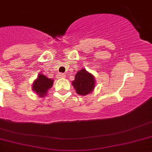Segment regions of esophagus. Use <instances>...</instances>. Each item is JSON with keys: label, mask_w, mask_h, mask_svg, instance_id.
I'll list each match as a JSON object with an SVG mask.
<instances>
[{"label": "esophagus", "mask_w": 152, "mask_h": 152, "mask_svg": "<svg viewBox=\"0 0 152 152\" xmlns=\"http://www.w3.org/2000/svg\"><path fill=\"white\" fill-rule=\"evenodd\" d=\"M66 77V75L63 73H59L58 74V77L59 78H64Z\"/></svg>", "instance_id": "34e87169"}]
</instances>
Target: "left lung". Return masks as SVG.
<instances>
[{
  "instance_id": "left-lung-1",
  "label": "left lung",
  "mask_w": 152,
  "mask_h": 152,
  "mask_svg": "<svg viewBox=\"0 0 152 152\" xmlns=\"http://www.w3.org/2000/svg\"><path fill=\"white\" fill-rule=\"evenodd\" d=\"M94 76L86 69H81L75 75L72 85L78 95H86L93 91L95 88Z\"/></svg>"
}]
</instances>
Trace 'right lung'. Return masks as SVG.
<instances>
[{
	"instance_id": "right-lung-1",
	"label": "right lung",
	"mask_w": 152,
	"mask_h": 152,
	"mask_svg": "<svg viewBox=\"0 0 152 152\" xmlns=\"http://www.w3.org/2000/svg\"><path fill=\"white\" fill-rule=\"evenodd\" d=\"M53 80L45 75L39 74L37 78L34 80L32 89L39 97H45L47 95L48 90L53 86Z\"/></svg>"
}]
</instances>
